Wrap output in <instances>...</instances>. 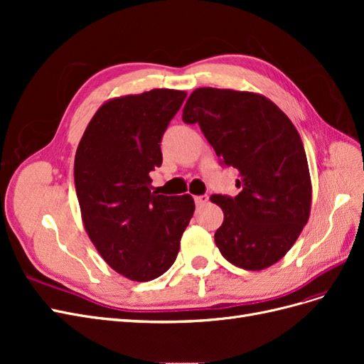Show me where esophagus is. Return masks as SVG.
Here are the masks:
<instances>
[{"label":"esophagus","instance_id":"obj_1","mask_svg":"<svg viewBox=\"0 0 364 364\" xmlns=\"http://www.w3.org/2000/svg\"><path fill=\"white\" fill-rule=\"evenodd\" d=\"M194 200H196V205H197V206H203V205L209 200V197H208L206 194H203V196H196Z\"/></svg>","mask_w":364,"mask_h":364}]
</instances>
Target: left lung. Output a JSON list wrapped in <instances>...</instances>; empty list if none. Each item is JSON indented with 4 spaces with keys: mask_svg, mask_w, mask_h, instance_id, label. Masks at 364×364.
I'll return each instance as SVG.
<instances>
[{
    "mask_svg": "<svg viewBox=\"0 0 364 364\" xmlns=\"http://www.w3.org/2000/svg\"><path fill=\"white\" fill-rule=\"evenodd\" d=\"M183 123H199L228 167L238 171L235 197L213 194L225 220L215 245L234 266L262 270L285 257L311 211V178L302 139L267 97L247 91L197 87Z\"/></svg>",
    "mask_w": 364,
    "mask_h": 364,
    "instance_id": "left-lung-1",
    "label": "left lung"
}]
</instances>
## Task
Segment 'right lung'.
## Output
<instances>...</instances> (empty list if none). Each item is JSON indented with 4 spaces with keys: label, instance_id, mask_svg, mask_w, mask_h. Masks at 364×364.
I'll use <instances>...</instances> for the list:
<instances>
[{
    "label": "right lung",
    "instance_id": "obj_1",
    "mask_svg": "<svg viewBox=\"0 0 364 364\" xmlns=\"http://www.w3.org/2000/svg\"><path fill=\"white\" fill-rule=\"evenodd\" d=\"M185 91L151 90L107 100L87 124L74 159L82 222L102 258L124 278L147 282L167 272L194 213L190 194L151 191L161 139Z\"/></svg>",
    "mask_w": 364,
    "mask_h": 364
}]
</instances>
